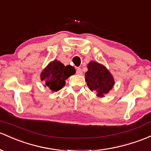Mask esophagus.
<instances>
[{
	"label": "esophagus",
	"mask_w": 151,
	"mask_h": 151,
	"mask_svg": "<svg viewBox=\"0 0 151 151\" xmlns=\"http://www.w3.org/2000/svg\"><path fill=\"white\" fill-rule=\"evenodd\" d=\"M77 74H79V75H82V69H81V68H77Z\"/></svg>",
	"instance_id": "esophagus-1"
}]
</instances>
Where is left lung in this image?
Returning <instances> with one entry per match:
<instances>
[{
    "label": "left lung",
    "instance_id": "8db88e82",
    "mask_svg": "<svg viewBox=\"0 0 151 151\" xmlns=\"http://www.w3.org/2000/svg\"><path fill=\"white\" fill-rule=\"evenodd\" d=\"M85 73V81L89 89L94 91L97 97H103L112 89L115 81L105 66L96 62H90Z\"/></svg>",
    "mask_w": 151,
    "mask_h": 151
}]
</instances>
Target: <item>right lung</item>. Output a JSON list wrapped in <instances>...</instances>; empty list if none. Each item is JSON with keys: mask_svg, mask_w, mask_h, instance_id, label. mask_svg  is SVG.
<instances>
[{"mask_svg": "<svg viewBox=\"0 0 151 151\" xmlns=\"http://www.w3.org/2000/svg\"><path fill=\"white\" fill-rule=\"evenodd\" d=\"M75 69L72 66H64L62 63L54 60L48 64L41 74V81H44L45 87L52 92H57L65 85V80L75 74Z\"/></svg>", "mask_w": 151, "mask_h": 151, "instance_id": "right-lung-1", "label": "right lung"}]
</instances>
